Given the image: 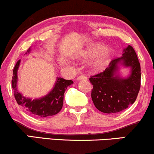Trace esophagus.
<instances>
[{
    "mask_svg": "<svg viewBox=\"0 0 154 154\" xmlns=\"http://www.w3.org/2000/svg\"><path fill=\"white\" fill-rule=\"evenodd\" d=\"M77 79H79V80H82V79H88V77H87L85 75H80L77 77Z\"/></svg>",
    "mask_w": 154,
    "mask_h": 154,
    "instance_id": "obj_1",
    "label": "esophagus"
}]
</instances>
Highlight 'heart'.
<instances>
[{"mask_svg": "<svg viewBox=\"0 0 154 154\" xmlns=\"http://www.w3.org/2000/svg\"><path fill=\"white\" fill-rule=\"evenodd\" d=\"M103 49V46L100 45V44H96V45H94L92 46V47H90L88 51H82V52L79 54V56L84 57V58H86V57L90 56V55L95 54L100 52V51H102ZM110 57V51H109V50L105 51L103 54H101L100 56L97 57V58L95 59V61L93 63L94 67H95L96 69H100V68L104 67V66L107 64V62H108Z\"/></svg>", "mask_w": 154, "mask_h": 154, "instance_id": "obj_1", "label": "heart"}]
</instances>
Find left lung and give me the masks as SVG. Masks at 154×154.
Wrapping results in <instances>:
<instances>
[{"instance_id":"8db88e82","label":"left lung","mask_w":154,"mask_h":154,"mask_svg":"<svg viewBox=\"0 0 154 154\" xmlns=\"http://www.w3.org/2000/svg\"><path fill=\"white\" fill-rule=\"evenodd\" d=\"M131 66V73L128 79L115 76L117 64ZM140 65L135 50L128 45L123 56L112 59L103 72L90 76L93 88L92 102L97 110L105 113H116L125 110L136 101L140 88Z\"/></svg>"}]
</instances>
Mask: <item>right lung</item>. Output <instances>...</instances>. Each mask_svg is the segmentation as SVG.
I'll return each mask as SVG.
<instances>
[{"label": "right lung", "mask_w": 154, "mask_h": 154, "mask_svg": "<svg viewBox=\"0 0 154 154\" xmlns=\"http://www.w3.org/2000/svg\"><path fill=\"white\" fill-rule=\"evenodd\" d=\"M29 51L30 50L28 51ZM19 64L20 60H18L13 70L11 82L14 97L18 104L24 110L36 117L46 118L58 113L62 108L64 92L73 82L72 80H66L61 77L57 78L56 85L50 93L41 99L31 100V99L22 96L21 93L18 92L16 84H17V70Z\"/></svg>", "instance_id": "obj_1"}]
</instances>
